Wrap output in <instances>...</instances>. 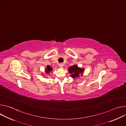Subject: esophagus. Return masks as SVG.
Here are the masks:
<instances>
[{
  "mask_svg": "<svg viewBox=\"0 0 126 126\" xmlns=\"http://www.w3.org/2000/svg\"><path fill=\"white\" fill-rule=\"evenodd\" d=\"M59 67L61 68H62L63 67V64L62 63H60L59 64Z\"/></svg>",
  "mask_w": 126,
  "mask_h": 126,
  "instance_id": "obj_1",
  "label": "esophagus"
}]
</instances>
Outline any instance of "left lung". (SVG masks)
I'll return each instance as SVG.
<instances>
[{"instance_id":"left-lung-1","label":"left lung","mask_w":126,"mask_h":126,"mask_svg":"<svg viewBox=\"0 0 126 126\" xmlns=\"http://www.w3.org/2000/svg\"><path fill=\"white\" fill-rule=\"evenodd\" d=\"M84 71V69L78 67L77 65L72 66L69 68V72L70 73H72L71 77L72 78H76L79 76V75ZM82 74H81V76Z\"/></svg>"}]
</instances>
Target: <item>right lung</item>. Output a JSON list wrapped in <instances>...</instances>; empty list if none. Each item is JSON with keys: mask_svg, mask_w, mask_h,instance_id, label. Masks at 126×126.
<instances>
[{"mask_svg": "<svg viewBox=\"0 0 126 126\" xmlns=\"http://www.w3.org/2000/svg\"><path fill=\"white\" fill-rule=\"evenodd\" d=\"M52 70V68L49 65H48L46 68V69L45 70V72L47 74H48Z\"/></svg>", "mask_w": 126, "mask_h": 126, "instance_id": "obj_1", "label": "right lung"}]
</instances>
